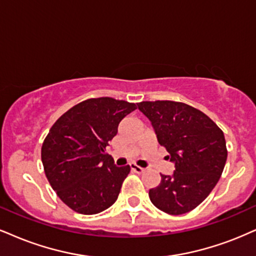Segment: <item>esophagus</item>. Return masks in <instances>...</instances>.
<instances>
[{"label": "esophagus", "mask_w": 256, "mask_h": 256, "mask_svg": "<svg viewBox=\"0 0 256 256\" xmlns=\"http://www.w3.org/2000/svg\"><path fill=\"white\" fill-rule=\"evenodd\" d=\"M129 166H130V170L132 171H134L135 173H142L144 171V168H142V167L135 165V164H129Z\"/></svg>", "instance_id": "esophagus-1"}]
</instances>
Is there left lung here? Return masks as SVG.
Returning <instances> with one entry per match:
<instances>
[{
    "instance_id": "obj_1",
    "label": "left lung",
    "mask_w": 256,
    "mask_h": 256,
    "mask_svg": "<svg viewBox=\"0 0 256 256\" xmlns=\"http://www.w3.org/2000/svg\"><path fill=\"white\" fill-rule=\"evenodd\" d=\"M138 108L174 164L172 174H160V184L148 192L150 202L170 215L194 210L212 191L224 168V134L204 112L185 103L141 102Z\"/></svg>"
}]
</instances>
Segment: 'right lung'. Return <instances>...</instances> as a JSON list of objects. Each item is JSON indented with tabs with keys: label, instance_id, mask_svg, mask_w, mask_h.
I'll list each match as a JSON object with an SVG mask.
<instances>
[{
	"label": "right lung",
	"instance_id": "right-lung-1",
	"mask_svg": "<svg viewBox=\"0 0 256 256\" xmlns=\"http://www.w3.org/2000/svg\"><path fill=\"white\" fill-rule=\"evenodd\" d=\"M136 109L110 97L91 98L68 110L41 148L45 174L58 197L83 215L102 212L118 200L129 165L118 167L106 153L118 123Z\"/></svg>",
	"mask_w": 256,
	"mask_h": 256
}]
</instances>
